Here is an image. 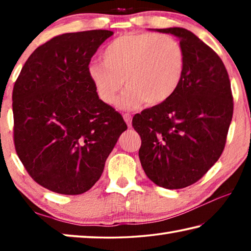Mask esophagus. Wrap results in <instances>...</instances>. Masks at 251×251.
Wrapping results in <instances>:
<instances>
[{
  "instance_id": "esophagus-1",
  "label": "esophagus",
  "mask_w": 251,
  "mask_h": 251,
  "mask_svg": "<svg viewBox=\"0 0 251 251\" xmlns=\"http://www.w3.org/2000/svg\"><path fill=\"white\" fill-rule=\"evenodd\" d=\"M123 117H124V121L127 124V126L130 127L131 126V116L129 115V114H124V116Z\"/></svg>"
}]
</instances>
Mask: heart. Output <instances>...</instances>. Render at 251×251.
<instances>
[{
  "instance_id": "obj_1",
  "label": "heart",
  "mask_w": 251,
  "mask_h": 251,
  "mask_svg": "<svg viewBox=\"0 0 251 251\" xmlns=\"http://www.w3.org/2000/svg\"><path fill=\"white\" fill-rule=\"evenodd\" d=\"M103 62H93L87 76L97 96L113 104L123 84L127 88L117 106L134 109L145 101L156 106L167 101L179 88L185 73V52L167 34L127 33L110 41L101 52Z\"/></svg>"
}]
</instances>
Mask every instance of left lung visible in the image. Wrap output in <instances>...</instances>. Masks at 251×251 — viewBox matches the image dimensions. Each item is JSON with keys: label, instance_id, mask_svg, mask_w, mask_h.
Listing matches in <instances>:
<instances>
[{"label": "left lung", "instance_id": "8db88e82", "mask_svg": "<svg viewBox=\"0 0 251 251\" xmlns=\"http://www.w3.org/2000/svg\"><path fill=\"white\" fill-rule=\"evenodd\" d=\"M179 40L185 73L175 95L136 114L142 167L157 186L179 189L201 179L219 159L232 118L230 80L220 57L193 32L155 28Z\"/></svg>", "mask_w": 251, "mask_h": 251}]
</instances>
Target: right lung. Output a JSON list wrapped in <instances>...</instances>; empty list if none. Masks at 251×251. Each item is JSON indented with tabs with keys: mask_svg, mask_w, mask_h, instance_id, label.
Segmentation results:
<instances>
[{
	"mask_svg": "<svg viewBox=\"0 0 251 251\" xmlns=\"http://www.w3.org/2000/svg\"><path fill=\"white\" fill-rule=\"evenodd\" d=\"M113 34L93 29L53 37L31 54L14 84L16 152L33 179L54 193L92 188L127 129L87 76L93 55Z\"/></svg>",
	"mask_w": 251,
	"mask_h": 251,
	"instance_id": "add662e5",
	"label": "right lung"
}]
</instances>
